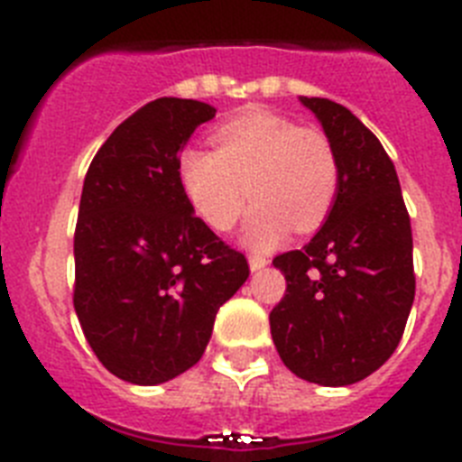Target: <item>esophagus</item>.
<instances>
[{"mask_svg": "<svg viewBox=\"0 0 462 462\" xmlns=\"http://www.w3.org/2000/svg\"><path fill=\"white\" fill-rule=\"evenodd\" d=\"M268 266V259L266 256H250V271L252 273H256V271H261V268H266Z\"/></svg>", "mask_w": 462, "mask_h": 462, "instance_id": "obj_1", "label": "esophagus"}]
</instances>
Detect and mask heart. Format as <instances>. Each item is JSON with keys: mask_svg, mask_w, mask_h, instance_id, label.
<instances>
[{"mask_svg": "<svg viewBox=\"0 0 462 462\" xmlns=\"http://www.w3.org/2000/svg\"><path fill=\"white\" fill-rule=\"evenodd\" d=\"M215 150L189 145L178 157V180L196 215L228 231L247 206L243 243L271 250L291 231L319 226L340 189L336 148L319 129H305L273 110L250 108L219 125Z\"/></svg>", "mask_w": 462, "mask_h": 462, "instance_id": "obj_1", "label": "heart"}]
</instances>
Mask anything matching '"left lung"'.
I'll use <instances>...</instances> for the list:
<instances>
[{"instance_id": "obj_1", "label": "left lung", "mask_w": 462, "mask_h": 462, "mask_svg": "<svg viewBox=\"0 0 462 462\" xmlns=\"http://www.w3.org/2000/svg\"><path fill=\"white\" fill-rule=\"evenodd\" d=\"M336 148L340 189L305 247L275 256L287 293L271 312L282 363L319 386H349L395 352L411 303V226L398 173L352 110L300 97Z\"/></svg>"}]
</instances>
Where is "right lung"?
Returning a JSON list of instances; mask_svg holds the SVG:
<instances>
[{
	"instance_id": "1",
	"label": "right lung",
	"mask_w": 462,
	"mask_h": 462,
	"mask_svg": "<svg viewBox=\"0 0 462 462\" xmlns=\"http://www.w3.org/2000/svg\"><path fill=\"white\" fill-rule=\"evenodd\" d=\"M215 113L194 99L150 101L110 134L85 175L73 308L104 368L138 386L196 365L217 310L250 277L178 180V157Z\"/></svg>"
}]
</instances>
